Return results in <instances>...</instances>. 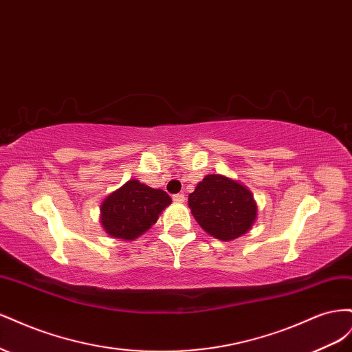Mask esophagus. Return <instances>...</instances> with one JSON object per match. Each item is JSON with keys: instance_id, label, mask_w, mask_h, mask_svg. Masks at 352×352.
Wrapping results in <instances>:
<instances>
[{"instance_id": "esophagus-1", "label": "esophagus", "mask_w": 352, "mask_h": 352, "mask_svg": "<svg viewBox=\"0 0 352 352\" xmlns=\"http://www.w3.org/2000/svg\"><path fill=\"white\" fill-rule=\"evenodd\" d=\"M173 201L175 202H185V195L184 194H176V195H173Z\"/></svg>"}]
</instances>
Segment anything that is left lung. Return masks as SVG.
I'll use <instances>...</instances> for the list:
<instances>
[{
    "mask_svg": "<svg viewBox=\"0 0 352 352\" xmlns=\"http://www.w3.org/2000/svg\"><path fill=\"white\" fill-rule=\"evenodd\" d=\"M188 204L198 225L225 242L245 235L257 217L251 190L223 175H207L189 194Z\"/></svg>",
    "mask_w": 352,
    "mask_h": 352,
    "instance_id": "obj_1",
    "label": "left lung"
}]
</instances>
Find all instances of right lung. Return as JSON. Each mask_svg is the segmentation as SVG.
<instances>
[{"label": "right lung", "mask_w": 352, "mask_h": 352, "mask_svg": "<svg viewBox=\"0 0 352 352\" xmlns=\"http://www.w3.org/2000/svg\"><path fill=\"white\" fill-rule=\"evenodd\" d=\"M163 189H154L132 179L111 192L101 204V225L116 239L133 241L150 229L170 206Z\"/></svg>", "instance_id": "add662e5"}]
</instances>
